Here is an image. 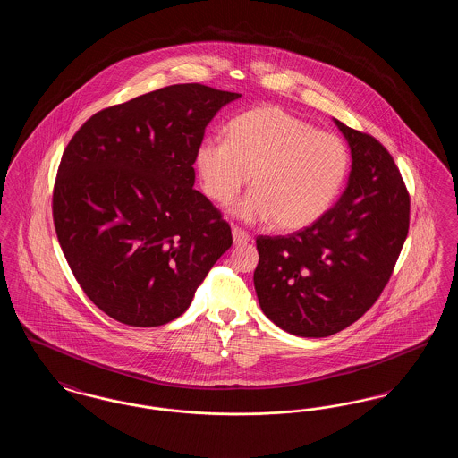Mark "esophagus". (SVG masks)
<instances>
[{"mask_svg": "<svg viewBox=\"0 0 458 458\" xmlns=\"http://www.w3.org/2000/svg\"><path fill=\"white\" fill-rule=\"evenodd\" d=\"M232 235H233V242L235 243H247L249 240H250V237H249V233L245 232V230H242V228H239V226H233L232 228Z\"/></svg>", "mask_w": 458, "mask_h": 458, "instance_id": "1", "label": "esophagus"}]
</instances>
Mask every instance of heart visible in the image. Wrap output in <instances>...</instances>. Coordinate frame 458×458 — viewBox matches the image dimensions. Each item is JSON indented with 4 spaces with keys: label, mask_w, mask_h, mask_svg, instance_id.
<instances>
[{
    "label": "heart",
    "mask_w": 458,
    "mask_h": 458,
    "mask_svg": "<svg viewBox=\"0 0 458 458\" xmlns=\"http://www.w3.org/2000/svg\"><path fill=\"white\" fill-rule=\"evenodd\" d=\"M196 166L206 196L221 206L235 200L250 174L252 192L235 209L240 218L301 230L333 204L349 153L340 137L278 106H259L235 116L225 140L204 139Z\"/></svg>",
    "instance_id": "heart-1"
}]
</instances>
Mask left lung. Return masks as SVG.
Here are the masks:
<instances>
[{
	"instance_id": "1",
	"label": "left lung",
	"mask_w": 458,
	"mask_h": 458,
	"mask_svg": "<svg viewBox=\"0 0 458 458\" xmlns=\"http://www.w3.org/2000/svg\"><path fill=\"white\" fill-rule=\"evenodd\" d=\"M352 151L349 185L312 225L256 239L262 312L284 331L325 338L362 318L392 278L411 223V196L388 149L335 120Z\"/></svg>"
}]
</instances>
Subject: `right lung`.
<instances>
[{
    "label": "right lung",
    "instance_id": "right-lung-1",
    "mask_svg": "<svg viewBox=\"0 0 458 458\" xmlns=\"http://www.w3.org/2000/svg\"><path fill=\"white\" fill-rule=\"evenodd\" d=\"M237 92L174 84L101 109L75 131L53 189V223L75 280L129 327L182 316L233 243L194 189L199 144Z\"/></svg>",
    "mask_w": 458,
    "mask_h": 458
}]
</instances>
